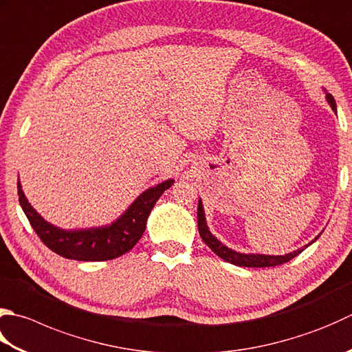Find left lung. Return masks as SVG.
<instances>
[{
  "mask_svg": "<svg viewBox=\"0 0 352 352\" xmlns=\"http://www.w3.org/2000/svg\"><path fill=\"white\" fill-rule=\"evenodd\" d=\"M327 100L329 103V107L333 108V111L337 113V107H336V100L331 94L327 93ZM197 217H198V232H199V236L203 238V241L206 244L209 245V249L217 253L219 258L227 261V263H230L233 265H239V267H274V265H280V264H285L288 261L293 259L298 256L300 252L305 250V247H308L309 243L305 247H300V249L294 250L292 253H287V254H278V256H274V254H259V253H239L229 249V247L224 245L221 241H218L215 236L212 235L208 223H206V215H204V209H203V201L201 199H198V210H197ZM318 239V238H316ZM314 239V241H316Z\"/></svg>",
  "mask_w": 352,
  "mask_h": 352,
  "instance_id": "left-lung-1",
  "label": "left lung"
}]
</instances>
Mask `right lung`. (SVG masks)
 I'll list each match as a JSON object with an SVG mask.
<instances>
[{
    "instance_id": "add662e5",
    "label": "right lung",
    "mask_w": 352,
    "mask_h": 352,
    "mask_svg": "<svg viewBox=\"0 0 352 352\" xmlns=\"http://www.w3.org/2000/svg\"><path fill=\"white\" fill-rule=\"evenodd\" d=\"M172 184H174V180L170 178L154 188L146 189L111 224L74 230L60 229V227L45 221L27 201L19 182L18 195L21 208L30 221V226L48 249L67 259L108 261L122 256L139 243L157 199Z\"/></svg>"
}]
</instances>
